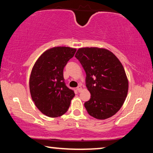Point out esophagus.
I'll use <instances>...</instances> for the list:
<instances>
[{
	"label": "esophagus",
	"instance_id": "1",
	"mask_svg": "<svg viewBox=\"0 0 153 153\" xmlns=\"http://www.w3.org/2000/svg\"><path fill=\"white\" fill-rule=\"evenodd\" d=\"M77 91H78L79 92H80L82 91V87L81 86H77Z\"/></svg>",
	"mask_w": 153,
	"mask_h": 153
}]
</instances>
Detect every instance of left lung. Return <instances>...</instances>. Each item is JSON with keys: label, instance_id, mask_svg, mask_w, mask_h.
Wrapping results in <instances>:
<instances>
[{"label": "left lung", "instance_id": "left-lung-1", "mask_svg": "<svg viewBox=\"0 0 153 153\" xmlns=\"http://www.w3.org/2000/svg\"><path fill=\"white\" fill-rule=\"evenodd\" d=\"M75 56L86 72V86L91 94L84 103L88 113L98 120L112 117L122 107L128 92L122 64L105 48H81Z\"/></svg>", "mask_w": 153, "mask_h": 153}]
</instances>
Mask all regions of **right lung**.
<instances>
[{
    "instance_id": "1",
    "label": "right lung",
    "mask_w": 153,
    "mask_h": 153,
    "mask_svg": "<svg viewBox=\"0 0 153 153\" xmlns=\"http://www.w3.org/2000/svg\"><path fill=\"white\" fill-rule=\"evenodd\" d=\"M76 49L57 46L42 54L33 65L30 77V91L38 109L50 117L65 113L74 97V90L65 85L63 69Z\"/></svg>"
}]
</instances>
